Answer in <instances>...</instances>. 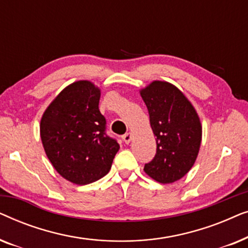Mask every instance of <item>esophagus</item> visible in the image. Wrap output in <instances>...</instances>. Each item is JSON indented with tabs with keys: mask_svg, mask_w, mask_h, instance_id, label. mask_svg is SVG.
Listing matches in <instances>:
<instances>
[{
	"mask_svg": "<svg viewBox=\"0 0 248 248\" xmlns=\"http://www.w3.org/2000/svg\"><path fill=\"white\" fill-rule=\"evenodd\" d=\"M122 139H123V141L125 142V143L128 144L132 140V133H125L123 137H122Z\"/></svg>",
	"mask_w": 248,
	"mask_h": 248,
	"instance_id": "1",
	"label": "esophagus"
}]
</instances>
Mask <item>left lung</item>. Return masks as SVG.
I'll list each match as a JSON object with an SVG mask.
<instances>
[{"label": "left lung", "mask_w": 248, "mask_h": 248, "mask_svg": "<svg viewBox=\"0 0 248 248\" xmlns=\"http://www.w3.org/2000/svg\"><path fill=\"white\" fill-rule=\"evenodd\" d=\"M140 94L147 105L157 152L144 171L162 184L187 174L198 158L202 124L194 106L177 87L167 81H152Z\"/></svg>", "instance_id": "8db88e82"}]
</instances>
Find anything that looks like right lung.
<instances>
[{
	"instance_id": "add662e5",
	"label": "right lung",
	"mask_w": 248,
	"mask_h": 248,
	"mask_svg": "<svg viewBox=\"0 0 248 248\" xmlns=\"http://www.w3.org/2000/svg\"><path fill=\"white\" fill-rule=\"evenodd\" d=\"M100 89L88 80L64 88L44 111L40 139L55 170L73 184L87 185L110 170L120 144L105 133Z\"/></svg>"
}]
</instances>
